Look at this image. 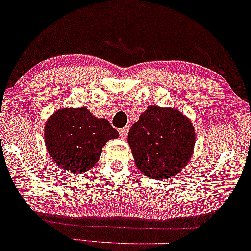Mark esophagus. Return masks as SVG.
<instances>
[{"mask_svg":"<svg viewBox=\"0 0 251 251\" xmlns=\"http://www.w3.org/2000/svg\"><path fill=\"white\" fill-rule=\"evenodd\" d=\"M127 133H128V126H126V127H124V128H122L119 131L120 137H122L123 139H125V138L127 137Z\"/></svg>","mask_w":251,"mask_h":251,"instance_id":"1","label":"esophagus"}]
</instances>
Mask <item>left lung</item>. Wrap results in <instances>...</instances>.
<instances>
[{"mask_svg":"<svg viewBox=\"0 0 251 251\" xmlns=\"http://www.w3.org/2000/svg\"><path fill=\"white\" fill-rule=\"evenodd\" d=\"M127 142L135 165L146 177L168 179L188 165L196 133L179 109L151 105L129 128Z\"/></svg>","mask_w":251,"mask_h":251,"instance_id":"left-lung-1","label":"left lung"}]
</instances>
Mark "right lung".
Here are the masks:
<instances>
[{
    "label": "right lung",
    "mask_w": 251,
    "mask_h": 251,
    "mask_svg": "<svg viewBox=\"0 0 251 251\" xmlns=\"http://www.w3.org/2000/svg\"><path fill=\"white\" fill-rule=\"evenodd\" d=\"M118 137L107 119L96 118L86 107L57 109L45 125L48 154L57 166L73 174L93 169L106 143Z\"/></svg>",
    "instance_id": "add662e5"
}]
</instances>
